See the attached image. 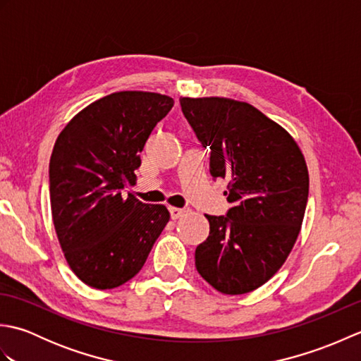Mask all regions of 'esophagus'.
Segmentation results:
<instances>
[{
  "instance_id": "obj_1",
  "label": "esophagus",
  "mask_w": 361,
  "mask_h": 361,
  "mask_svg": "<svg viewBox=\"0 0 361 361\" xmlns=\"http://www.w3.org/2000/svg\"><path fill=\"white\" fill-rule=\"evenodd\" d=\"M169 211H171V217H172L173 220L180 219V217L183 216V214L186 212L185 208H175V206H171V208H169Z\"/></svg>"
}]
</instances>
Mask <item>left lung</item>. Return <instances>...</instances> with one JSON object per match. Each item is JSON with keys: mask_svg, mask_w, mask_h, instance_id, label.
Returning <instances> with one entry per match:
<instances>
[{"mask_svg": "<svg viewBox=\"0 0 361 361\" xmlns=\"http://www.w3.org/2000/svg\"><path fill=\"white\" fill-rule=\"evenodd\" d=\"M183 114L209 149L212 178H226V216H206L209 235L195 250L202 278L243 295L273 278L301 231L309 171L286 128L247 102L181 97Z\"/></svg>", "mask_w": 361, "mask_h": 361, "instance_id": "left-lung-1", "label": "left lung"}]
</instances>
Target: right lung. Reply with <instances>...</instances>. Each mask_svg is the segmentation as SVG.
<instances>
[{
    "instance_id": "obj_1",
    "label": "right lung",
    "mask_w": 361,
    "mask_h": 361,
    "mask_svg": "<svg viewBox=\"0 0 361 361\" xmlns=\"http://www.w3.org/2000/svg\"><path fill=\"white\" fill-rule=\"evenodd\" d=\"M173 99L119 91L90 104L60 132L49 161L54 228L87 286L116 288L140 273L171 214L132 194L140 153Z\"/></svg>"
}]
</instances>
